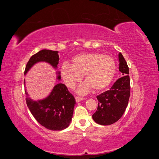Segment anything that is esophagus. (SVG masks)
Here are the masks:
<instances>
[{
  "label": "esophagus",
  "instance_id": "34e87169",
  "mask_svg": "<svg viewBox=\"0 0 159 159\" xmlns=\"http://www.w3.org/2000/svg\"><path fill=\"white\" fill-rule=\"evenodd\" d=\"M75 101H76L77 102H81V101H82L83 99H84V98H80V97H78V96H75Z\"/></svg>",
  "mask_w": 159,
  "mask_h": 159
}]
</instances>
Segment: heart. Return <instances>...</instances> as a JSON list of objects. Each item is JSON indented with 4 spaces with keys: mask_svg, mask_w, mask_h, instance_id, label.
Here are the masks:
<instances>
[{
    "mask_svg": "<svg viewBox=\"0 0 159 159\" xmlns=\"http://www.w3.org/2000/svg\"><path fill=\"white\" fill-rule=\"evenodd\" d=\"M116 71V64L111 56L101 53H84L74 56L71 65L64 63L60 75L65 85L74 88L84 75L85 83L78 89V93L85 95L91 89L102 91L111 84Z\"/></svg>",
    "mask_w": 159,
    "mask_h": 159,
    "instance_id": "heart-1",
    "label": "heart"
}]
</instances>
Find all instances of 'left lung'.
I'll return each instance as SVG.
<instances>
[{"label":"left lung","mask_w":159,"mask_h":159,"mask_svg":"<svg viewBox=\"0 0 159 159\" xmlns=\"http://www.w3.org/2000/svg\"><path fill=\"white\" fill-rule=\"evenodd\" d=\"M119 70L123 76L119 78L109 90L97 96L98 106L92 115L94 121L102 125H111L125 113L130 97L129 67L121 53L119 54Z\"/></svg>","instance_id":"left-lung-1"}]
</instances>
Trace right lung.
I'll return each mask as SVG.
<instances>
[{"label":"right lung","mask_w":159,"mask_h":159,"mask_svg":"<svg viewBox=\"0 0 159 159\" xmlns=\"http://www.w3.org/2000/svg\"><path fill=\"white\" fill-rule=\"evenodd\" d=\"M59 59L57 51L40 50L33 55L28 61L25 74L39 61H46L57 68ZM57 78L60 80L61 76L59 75ZM25 93L27 106L34 117L41 125L53 131H61L70 125L75 99L64 84H56L50 94L42 100L34 101L28 97L26 91Z\"/></svg>","instance_id":"1"}]
</instances>
